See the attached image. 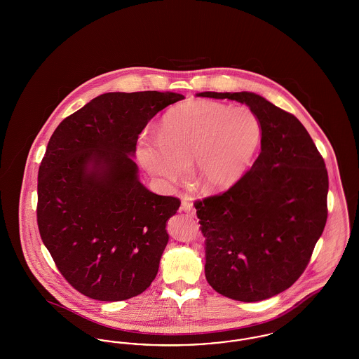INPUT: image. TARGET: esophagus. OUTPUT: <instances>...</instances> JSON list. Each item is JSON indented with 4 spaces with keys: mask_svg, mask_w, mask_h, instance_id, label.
Instances as JSON below:
<instances>
[{
    "mask_svg": "<svg viewBox=\"0 0 359 359\" xmlns=\"http://www.w3.org/2000/svg\"><path fill=\"white\" fill-rule=\"evenodd\" d=\"M180 210L187 212V214H191V215L195 214V208H194V203H192V198L191 196L184 195L182 198V207H180Z\"/></svg>",
    "mask_w": 359,
    "mask_h": 359,
    "instance_id": "obj_1",
    "label": "esophagus"
}]
</instances>
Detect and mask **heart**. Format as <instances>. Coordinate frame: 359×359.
I'll list each match as a JSON object with an SVG mask.
<instances>
[{
    "label": "heart",
    "instance_id": "1",
    "mask_svg": "<svg viewBox=\"0 0 359 359\" xmlns=\"http://www.w3.org/2000/svg\"><path fill=\"white\" fill-rule=\"evenodd\" d=\"M262 129L246 106L188 101L165 113L156 142L142 141L137 157L163 184L182 180L191 163L192 177L208 192L233 187L250 167Z\"/></svg>",
    "mask_w": 359,
    "mask_h": 359
}]
</instances>
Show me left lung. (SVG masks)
Masks as SVG:
<instances>
[{
    "label": "left lung",
    "instance_id": "obj_1",
    "mask_svg": "<svg viewBox=\"0 0 359 359\" xmlns=\"http://www.w3.org/2000/svg\"><path fill=\"white\" fill-rule=\"evenodd\" d=\"M245 103L261 122V154L222 195L195 203L205 278L223 296L255 303L302 276L327 221L325 160L294 116L256 93H198Z\"/></svg>",
    "mask_w": 359,
    "mask_h": 359
}]
</instances>
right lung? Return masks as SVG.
<instances>
[{"mask_svg": "<svg viewBox=\"0 0 359 359\" xmlns=\"http://www.w3.org/2000/svg\"><path fill=\"white\" fill-rule=\"evenodd\" d=\"M182 94L106 93L55 129L37 177L41 239L69 284L101 302L147 290L180 201L151 192L135 163L138 135Z\"/></svg>", "mask_w": 359, "mask_h": 359, "instance_id": "obj_1", "label": "right lung"}]
</instances>
